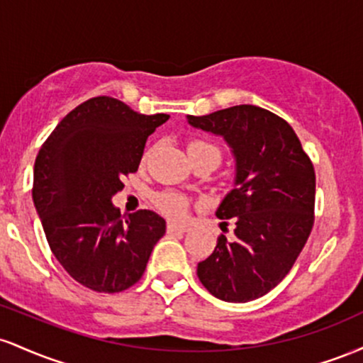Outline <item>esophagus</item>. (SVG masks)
<instances>
[{
    "mask_svg": "<svg viewBox=\"0 0 363 363\" xmlns=\"http://www.w3.org/2000/svg\"><path fill=\"white\" fill-rule=\"evenodd\" d=\"M167 232H169V234H186V232H189V227H186V225L169 223L167 225Z\"/></svg>",
    "mask_w": 363,
    "mask_h": 363,
    "instance_id": "34e87169",
    "label": "esophagus"
}]
</instances>
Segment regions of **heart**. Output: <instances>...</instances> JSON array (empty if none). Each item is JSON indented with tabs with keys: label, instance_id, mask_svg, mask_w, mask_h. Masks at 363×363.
I'll return each mask as SVG.
<instances>
[{
	"label": "heart",
	"instance_id": "1",
	"mask_svg": "<svg viewBox=\"0 0 363 363\" xmlns=\"http://www.w3.org/2000/svg\"><path fill=\"white\" fill-rule=\"evenodd\" d=\"M187 152H189V157L193 158V160L205 155H213L218 158V160L220 157H222L220 148L206 140H191L189 143H187ZM153 203H155V206L158 208L160 213H164L165 216L174 220L184 218L187 215V210H189V201H187L186 196L176 193V191H162V193L155 194Z\"/></svg>",
	"mask_w": 363,
	"mask_h": 363
}]
</instances>
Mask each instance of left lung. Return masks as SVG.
Segmentation results:
<instances>
[{
  "mask_svg": "<svg viewBox=\"0 0 363 363\" xmlns=\"http://www.w3.org/2000/svg\"><path fill=\"white\" fill-rule=\"evenodd\" d=\"M191 126L223 136L235 155V187L216 216L235 225L198 264L203 286L225 302L268 294L297 261L314 225L315 172L301 140L280 116L257 106H234L187 116Z\"/></svg>",
  "mask_w": 363,
  "mask_h": 363,
  "instance_id": "8db88e82",
  "label": "left lung"
}]
</instances>
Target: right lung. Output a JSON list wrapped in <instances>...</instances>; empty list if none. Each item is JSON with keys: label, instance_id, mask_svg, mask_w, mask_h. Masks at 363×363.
Here are the masks:
<instances>
[{"label": "right lung", "instance_id": "add662e5", "mask_svg": "<svg viewBox=\"0 0 363 363\" xmlns=\"http://www.w3.org/2000/svg\"><path fill=\"white\" fill-rule=\"evenodd\" d=\"M167 119L101 95L66 114L37 153L32 198L45 239L66 273L86 289L128 290L165 234L155 211L124 218L111 198L138 170L147 138Z\"/></svg>", "mask_w": 363, "mask_h": 363}]
</instances>
